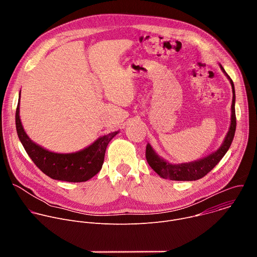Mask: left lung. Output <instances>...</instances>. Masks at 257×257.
Instances as JSON below:
<instances>
[{"label": "left lung", "instance_id": "obj_1", "mask_svg": "<svg viewBox=\"0 0 257 257\" xmlns=\"http://www.w3.org/2000/svg\"><path fill=\"white\" fill-rule=\"evenodd\" d=\"M219 67H221V70L224 72V74L229 79L232 86V91H233V99H232V105H231V124L223 143L215 152L211 153L210 155L194 162L182 163V164H171L167 162L155 152V150L152 148V145L150 143H148V145H146V154H145L146 161H148L149 165L160 177L164 179L175 180V181H195V180L201 179L218 164V162L223 159V157L229 151L232 141L234 139L235 131H236V114H235L236 95H235V87L232 79L227 74L225 69L221 64H219Z\"/></svg>", "mask_w": 257, "mask_h": 257}]
</instances>
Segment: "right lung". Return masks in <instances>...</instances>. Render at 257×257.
I'll return each instance as SVG.
<instances>
[{"instance_id":"obj_1","label":"right lung","mask_w":257,"mask_h":257,"mask_svg":"<svg viewBox=\"0 0 257 257\" xmlns=\"http://www.w3.org/2000/svg\"><path fill=\"white\" fill-rule=\"evenodd\" d=\"M19 104L20 92L15 116L17 134L27 155L43 173L54 180L85 182L101 170L106 146L119 131L100 136L87 148L75 153H54L36 144L28 137L20 120Z\"/></svg>"}]
</instances>
